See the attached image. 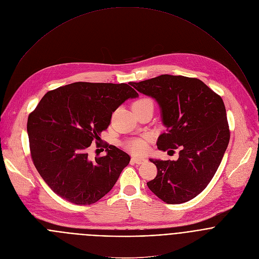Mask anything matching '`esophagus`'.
<instances>
[{"instance_id":"34e87169","label":"esophagus","mask_w":259,"mask_h":259,"mask_svg":"<svg viewBox=\"0 0 259 259\" xmlns=\"http://www.w3.org/2000/svg\"><path fill=\"white\" fill-rule=\"evenodd\" d=\"M132 161L134 162V163H136V164H142V163H144L146 160L144 159V158H139V157H133L132 158Z\"/></svg>"}]
</instances>
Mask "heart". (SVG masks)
Masks as SVG:
<instances>
[{"mask_svg": "<svg viewBox=\"0 0 259 259\" xmlns=\"http://www.w3.org/2000/svg\"><path fill=\"white\" fill-rule=\"evenodd\" d=\"M153 105L150 98H140L134 102L133 107ZM127 148L135 154H143L147 150V141L143 138H134L127 142Z\"/></svg>", "mask_w": 259, "mask_h": 259, "instance_id": "heart-1", "label": "heart"}]
</instances>
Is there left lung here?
Segmentation results:
<instances>
[{"label":"left lung","mask_w":259,"mask_h":259,"mask_svg":"<svg viewBox=\"0 0 259 259\" xmlns=\"http://www.w3.org/2000/svg\"><path fill=\"white\" fill-rule=\"evenodd\" d=\"M131 85L161 107L167 130L158 149H179L176 161L150 159L158 172L148 187L169 204L192 199L213 177L230 141L223 99L199 79L184 76L161 75Z\"/></svg>","instance_id":"8db88e82"}]
</instances>
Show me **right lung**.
Instances as JSON below:
<instances>
[{
    "mask_svg": "<svg viewBox=\"0 0 259 259\" xmlns=\"http://www.w3.org/2000/svg\"><path fill=\"white\" fill-rule=\"evenodd\" d=\"M131 85V83H130ZM130 85L76 82L49 91L30 112L27 132L32 162L38 173L64 199L92 204L108 193L130 155L106 144V156L95 161L87 149L110 124L112 112L138 97Z\"/></svg>",
    "mask_w": 259,
    "mask_h": 259,
    "instance_id": "obj_1",
    "label": "right lung"
}]
</instances>
